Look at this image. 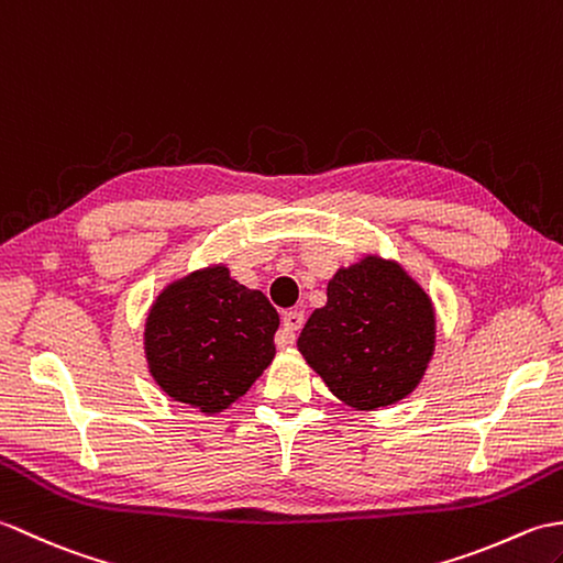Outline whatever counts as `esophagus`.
Listing matches in <instances>:
<instances>
[{
  "label": "esophagus",
  "mask_w": 563,
  "mask_h": 563,
  "mask_svg": "<svg viewBox=\"0 0 563 563\" xmlns=\"http://www.w3.org/2000/svg\"><path fill=\"white\" fill-rule=\"evenodd\" d=\"M301 324H303L301 310H286V313L282 316V328H279L277 336H274L277 346L279 349L291 346L296 342V330H301Z\"/></svg>",
  "instance_id": "esophagus-1"
}]
</instances>
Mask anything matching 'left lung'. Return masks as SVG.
I'll use <instances>...</instances> for the list:
<instances>
[{
    "label": "left lung",
    "instance_id": "8db88e82",
    "mask_svg": "<svg viewBox=\"0 0 563 563\" xmlns=\"http://www.w3.org/2000/svg\"><path fill=\"white\" fill-rule=\"evenodd\" d=\"M435 346L429 294L393 260L366 255L328 284L298 352L344 405L373 411L405 399L427 373Z\"/></svg>",
    "mask_w": 563,
    "mask_h": 563
}]
</instances>
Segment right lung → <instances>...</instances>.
<instances>
[{
  "instance_id": "add662e5",
  "label": "right lung",
  "mask_w": 563,
  "mask_h": 563,
  "mask_svg": "<svg viewBox=\"0 0 563 563\" xmlns=\"http://www.w3.org/2000/svg\"><path fill=\"white\" fill-rule=\"evenodd\" d=\"M279 313L267 296L214 265L168 284L148 310L144 352L154 380L205 415L243 397L274 358Z\"/></svg>"
}]
</instances>
